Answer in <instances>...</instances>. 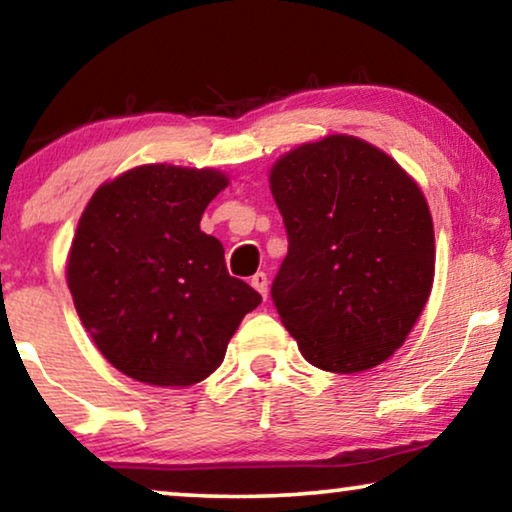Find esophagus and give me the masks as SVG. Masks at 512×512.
<instances>
[{
	"label": "esophagus",
	"instance_id": "34e87169",
	"mask_svg": "<svg viewBox=\"0 0 512 512\" xmlns=\"http://www.w3.org/2000/svg\"><path fill=\"white\" fill-rule=\"evenodd\" d=\"M251 286H254L263 298H268V275H265V272H256V275L251 277Z\"/></svg>",
	"mask_w": 512,
	"mask_h": 512
}]
</instances>
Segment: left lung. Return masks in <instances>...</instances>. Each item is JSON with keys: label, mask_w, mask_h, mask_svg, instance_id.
I'll list each match as a JSON object with an SVG mask.
<instances>
[{"label": "left lung", "mask_w": 512, "mask_h": 512, "mask_svg": "<svg viewBox=\"0 0 512 512\" xmlns=\"http://www.w3.org/2000/svg\"><path fill=\"white\" fill-rule=\"evenodd\" d=\"M289 254L270 296L312 366L359 373L403 345L436 265L422 191L375 146L333 135L286 153L270 174Z\"/></svg>", "instance_id": "obj_1"}]
</instances>
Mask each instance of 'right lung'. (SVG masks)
<instances>
[{
  "instance_id": "1",
  "label": "right lung",
  "mask_w": 512,
  "mask_h": 512,
  "mask_svg": "<svg viewBox=\"0 0 512 512\" xmlns=\"http://www.w3.org/2000/svg\"><path fill=\"white\" fill-rule=\"evenodd\" d=\"M228 179L142 165L100 186L76 228L67 284L111 366L132 380L188 387L221 366L258 291L230 277L200 219Z\"/></svg>"
}]
</instances>
